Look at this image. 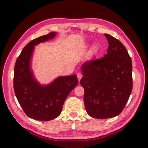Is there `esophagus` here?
I'll return each mask as SVG.
<instances>
[{
	"label": "esophagus",
	"instance_id": "obj_1",
	"mask_svg": "<svg viewBox=\"0 0 148 148\" xmlns=\"http://www.w3.org/2000/svg\"><path fill=\"white\" fill-rule=\"evenodd\" d=\"M77 77H78V80L79 81L81 80V79L82 78V75L81 73H78V74H77Z\"/></svg>",
	"mask_w": 148,
	"mask_h": 148
}]
</instances>
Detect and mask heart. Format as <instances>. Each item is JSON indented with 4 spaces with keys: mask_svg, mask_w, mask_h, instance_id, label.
I'll return each instance as SVG.
<instances>
[{
    "mask_svg": "<svg viewBox=\"0 0 148 148\" xmlns=\"http://www.w3.org/2000/svg\"><path fill=\"white\" fill-rule=\"evenodd\" d=\"M93 49H95V47H94V48H93Z\"/></svg>",
    "mask_w": 148,
    "mask_h": 148,
    "instance_id": "b5f03b06",
    "label": "heart"
}]
</instances>
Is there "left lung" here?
<instances>
[{
	"mask_svg": "<svg viewBox=\"0 0 148 148\" xmlns=\"http://www.w3.org/2000/svg\"><path fill=\"white\" fill-rule=\"evenodd\" d=\"M104 35L109 45L107 54L84 62L81 68L86 111L99 119L121 114L132 88V61L127 50L117 39Z\"/></svg>",
	"mask_w": 148,
	"mask_h": 148,
	"instance_id": "8db88e82",
	"label": "left lung"
}]
</instances>
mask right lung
<instances>
[{
	"instance_id": "obj_1",
	"label": "right lung",
	"mask_w": 148,
	"mask_h": 148,
	"mask_svg": "<svg viewBox=\"0 0 148 148\" xmlns=\"http://www.w3.org/2000/svg\"><path fill=\"white\" fill-rule=\"evenodd\" d=\"M57 34L52 32L30 41L16 62L15 95L25 114L35 120L49 121L58 117L67 97L78 84L76 75L59 76L47 85H41L35 78L31 69L34 47L54 38Z\"/></svg>"
}]
</instances>
